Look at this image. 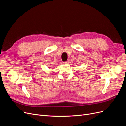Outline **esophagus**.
Wrapping results in <instances>:
<instances>
[{
	"label": "esophagus",
	"instance_id": "esophagus-1",
	"mask_svg": "<svg viewBox=\"0 0 126 126\" xmlns=\"http://www.w3.org/2000/svg\"><path fill=\"white\" fill-rule=\"evenodd\" d=\"M69 63V61H66V62H63V63H64V64H68Z\"/></svg>",
	"mask_w": 126,
	"mask_h": 126
}]
</instances>
